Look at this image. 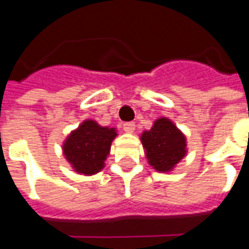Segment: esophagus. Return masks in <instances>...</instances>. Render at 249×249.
I'll use <instances>...</instances> for the list:
<instances>
[{
	"mask_svg": "<svg viewBox=\"0 0 249 249\" xmlns=\"http://www.w3.org/2000/svg\"><path fill=\"white\" fill-rule=\"evenodd\" d=\"M123 128H124V130L126 133H132V132L135 130L136 124L135 123H124V124H123Z\"/></svg>",
	"mask_w": 249,
	"mask_h": 249,
	"instance_id": "34e87169",
	"label": "esophagus"
}]
</instances>
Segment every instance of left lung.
<instances>
[{"label":"left lung","mask_w":249,"mask_h":249,"mask_svg":"<svg viewBox=\"0 0 249 249\" xmlns=\"http://www.w3.org/2000/svg\"><path fill=\"white\" fill-rule=\"evenodd\" d=\"M146 159L159 172H169L187 153L185 137L171 120L161 117L155 121L151 130L141 135Z\"/></svg>","instance_id":"1"}]
</instances>
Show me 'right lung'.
I'll use <instances>...</instances> for the list:
<instances>
[{
    "instance_id": "1",
    "label": "right lung",
    "mask_w": 249,
    "mask_h": 249,
    "mask_svg": "<svg viewBox=\"0 0 249 249\" xmlns=\"http://www.w3.org/2000/svg\"><path fill=\"white\" fill-rule=\"evenodd\" d=\"M116 136L114 128L100 126L96 121L87 120L68 136L62 148L64 155L77 173L94 175L104 168Z\"/></svg>"
}]
</instances>
